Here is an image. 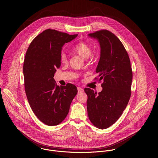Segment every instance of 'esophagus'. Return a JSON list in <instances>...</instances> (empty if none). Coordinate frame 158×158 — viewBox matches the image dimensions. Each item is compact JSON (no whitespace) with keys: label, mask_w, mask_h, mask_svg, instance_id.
<instances>
[{"label":"esophagus","mask_w":158,"mask_h":158,"mask_svg":"<svg viewBox=\"0 0 158 158\" xmlns=\"http://www.w3.org/2000/svg\"><path fill=\"white\" fill-rule=\"evenodd\" d=\"M77 89H78V93H82L84 90H83V89H82L81 88H80V87H78L77 88Z\"/></svg>","instance_id":"obj_1"}]
</instances>
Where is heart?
I'll use <instances>...</instances> for the list:
<instances>
[{"label": "heart", "instance_id": "b5f03b06", "mask_svg": "<svg viewBox=\"0 0 158 158\" xmlns=\"http://www.w3.org/2000/svg\"><path fill=\"white\" fill-rule=\"evenodd\" d=\"M72 52L83 58H88L93 56L90 45L85 41H79L74 45L72 49ZM60 61L63 63L68 61V57L64 53H61L60 55Z\"/></svg>", "mask_w": 158, "mask_h": 158}]
</instances>
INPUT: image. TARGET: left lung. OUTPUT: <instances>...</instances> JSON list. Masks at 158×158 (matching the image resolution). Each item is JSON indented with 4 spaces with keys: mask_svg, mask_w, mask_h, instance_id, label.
<instances>
[{
    "mask_svg": "<svg viewBox=\"0 0 158 158\" xmlns=\"http://www.w3.org/2000/svg\"><path fill=\"white\" fill-rule=\"evenodd\" d=\"M88 35L96 38L100 45L95 80H103V89L97 94L85 88L88 114L95 127L103 130L113 125L126 108L131 94L133 72L126 49L112 32L101 30Z\"/></svg>",
    "mask_w": 158,
    "mask_h": 158,
    "instance_id": "1",
    "label": "left lung"
}]
</instances>
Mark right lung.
Here are the masks:
<instances>
[{"label":"right lung","mask_w":158,"mask_h":158,"mask_svg":"<svg viewBox=\"0 0 158 158\" xmlns=\"http://www.w3.org/2000/svg\"><path fill=\"white\" fill-rule=\"evenodd\" d=\"M77 35L47 29L31 41L25 54L23 72L27 98L38 118L48 126L65 119L78 92L74 85L59 86L53 78L61 66L62 47Z\"/></svg>","instance_id":"obj_1"}]
</instances>
